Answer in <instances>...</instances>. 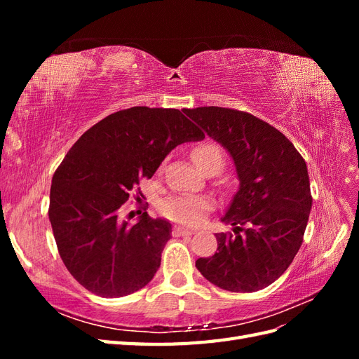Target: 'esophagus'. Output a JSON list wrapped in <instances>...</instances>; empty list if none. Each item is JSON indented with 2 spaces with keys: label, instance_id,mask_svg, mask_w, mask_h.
Masks as SVG:
<instances>
[{
  "label": "esophagus",
  "instance_id": "esophagus-1",
  "mask_svg": "<svg viewBox=\"0 0 359 359\" xmlns=\"http://www.w3.org/2000/svg\"><path fill=\"white\" fill-rule=\"evenodd\" d=\"M194 233L193 229H189V227H184V226H175L172 231L173 236H184V235H191Z\"/></svg>",
  "mask_w": 359,
  "mask_h": 359
}]
</instances>
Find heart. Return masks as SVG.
<instances>
[{"instance_id":"b5f03b06","label":"heart","mask_w":359,"mask_h":359,"mask_svg":"<svg viewBox=\"0 0 359 359\" xmlns=\"http://www.w3.org/2000/svg\"><path fill=\"white\" fill-rule=\"evenodd\" d=\"M191 158L196 163V166L203 172L210 166L223 165V153L222 149L212 142L198 144L191 149ZM214 203L210 198L205 196H175L169 198L160 205V212L182 224L196 226L203 222L206 214L211 212Z\"/></svg>"}]
</instances>
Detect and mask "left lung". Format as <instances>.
I'll list each match as a JSON object with an SVG mask.
<instances>
[{
    "mask_svg": "<svg viewBox=\"0 0 359 359\" xmlns=\"http://www.w3.org/2000/svg\"><path fill=\"white\" fill-rule=\"evenodd\" d=\"M206 135L229 151L240 190L222 219L233 233H215L217 252L196 268L231 292H256L285 273L304 240L311 210L306 160L276 127L243 111L186 109Z\"/></svg>",
    "mask_w": 359,
    "mask_h": 359,
    "instance_id": "obj_1",
    "label": "left lung"
}]
</instances>
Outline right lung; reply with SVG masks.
<instances>
[{"mask_svg":"<svg viewBox=\"0 0 359 359\" xmlns=\"http://www.w3.org/2000/svg\"><path fill=\"white\" fill-rule=\"evenodd\" d=\"M178 109L135 106L107 115L76 140L52 178L49 220L58 253L85 289L103 298L147 286L161 262L172 226L142 212L123 219V203L170 151L203 139ZM140 214V212H139Z\"/></svg>","mask_w":359,"mask_h":359,"instance_id":"obj_1","label":"right lung"}]
</instances>
